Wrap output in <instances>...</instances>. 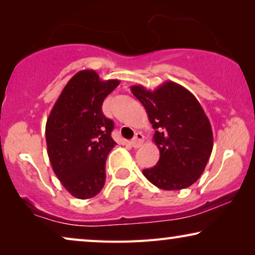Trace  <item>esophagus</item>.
<instances>
[{"mask_svg":"<svg viewBox=\"0 0 255 255\" xmlns=\"http://www.w3.org/2000/svg\"><path fill=\"white\" fill-rule=\"evenodd\" d=\"M142 142H144V134H142L141 132H137V133L134 134L133 139H132V140H131L132 147H134V148L140 147Z\"/></svg>","mask_w":255,"mask_h":255,"instance_id":"esophagus-1","label":"esophagus"}]
</instances>
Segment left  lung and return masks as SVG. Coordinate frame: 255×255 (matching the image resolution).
I'll return each instance as SVG.
<instances>
[{
  "label": "left lung",
  "instance_id": "8db88e82",
  "mask_svg": "<svg viewBox=\"0 0 255 255\" xmlns=\"http://www.w3.org/2000/svg\"><path fill=\"white\" fill-rule=\"evenodd\" d=\"M131 92L147 113L160 151L159 161L142 174L163 190L190 187L204 172L214 147L211 124L189 90L166 81L154 90L131 86Z\"/></svg>",
  "mask_w": 255,
  "mask_h": 255
}]
</instances>
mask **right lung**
Instances as JSON below:
<instances>
[{
	"mask_svg": "<svg viewBox=\"0 0 255 255\" xmlns=\"http://www.w3.org/2000/svg\"><path fill=\"white\" fill-rule=\"evenodd\" d=\"M120 85L103 80L93 69L76 73L62 89L47 118V154L53 172L69 194L80 200L96 196L106 182V160L117 145L114 122L102 104Z\"/></svg>",
	"mask_w": 255,
	"mask_h": 255,
	"instance_id": "1",
	"label": "right lung"
}]
</instances>
